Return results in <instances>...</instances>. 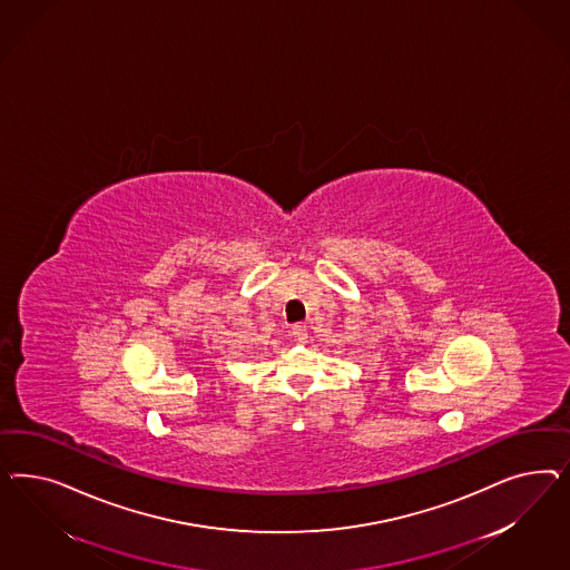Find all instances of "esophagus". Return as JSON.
Returning a JSON list of instances; mask_svg holds the SVG:
<instances>
[{"label":"esophagus","mask_w":570,"mask_h":570,"mask_svg":"<svg viewBox=\"0 0 570 570\" xmlns=\"http://www.w3.org/2000/svg\"><path fill=\"white\" fill-rule=\"evenodd\" d=\"M293 338L298 343V345H305V343H307V338H309V334H307V326H303V324H296V326H293Z\"/></svg>","instance_id":"34e87169"}]
</instances>
